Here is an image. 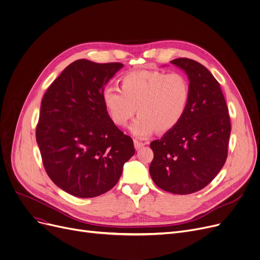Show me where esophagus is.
Returning <instances> with one entry per match:
<instances>
[{
	"label": "esophagus",
	"instance_id": "34e87169",
	"mask_svg": "<svg viewBox=\"0 0 260 260\" xmlns=\"http://www.w3.org/2000/svg\"><path fill=\"white\" fill-rule=\"evenodd\" d=\"M134 144H135V148L136 149H140V148H142L146 144V142H141L139 140H134Z\"/></svg>",
	"mask_w": 260,
	"mask_h": 260
}]
</instances>
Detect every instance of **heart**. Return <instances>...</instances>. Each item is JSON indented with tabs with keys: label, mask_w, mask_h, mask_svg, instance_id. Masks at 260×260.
<instances>
[{
	"label": "heart",
	"mask_w": 260,
	"mask_h": 260,
	"mask_svg": "<svg viewBox=\"0 0 260 260\" xmlns=\"http://www.w3.org/2000/svg\"><path fill=\"white\" fill-rule=\"evenodd\" d=\"M102 100L112 121L125 126L139 114L132 125V133L140 138L157 129L167 133L183 119L190 100V84L181 73L135 71L121 78V88L106 86Z\"/></svg>",
	"instance_id": "1"
}]
</instances>
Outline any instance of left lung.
<instances>
[{"label": "left lung", "instance_id": "obj_1", "mask_svg": "<svg viewBox=\"0 0 260 260\" xmlns=\"http://www.w3.org/2000/svg\"><path fill=\"white\" fill-rule=\"evenodd\" d=\"M188 77L190 100L180 123L151 143L149 174L172 194H192L206 187L228 157L229 109L218 81L202 64L187 58L171 61Z\"/></svg>", "mask_w": 260, "mask_h": 260}]
</instances>
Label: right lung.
Masks as SVG:
<instances>
[{
	"label": "right lung",
	"mask_w": 260,
	"mask_h": 260,
	"mask_svg": "<svg viewBox=\"0 0 260 260\" xmlns=\"http://www.w3.org/2000/svg\"><path fill=\"white\" fill-rule=\"evenodd\" d=\"M122 63L81 59L68 65L46 90L36 138L52 182L79 198L113 188L135 154L133 139L109 118L104 85Z\"/></svg>",
	"instance_id": "right-lung-1"
}]
</instances>
